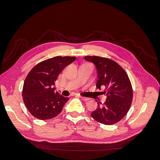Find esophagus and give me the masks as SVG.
Instances as JSON below:
<instances>
[{"instance_id":"34e87169","label":"esophagus","mask_w":160,"mask_h":160,"mask_svg":"<svg viewBox=\"0 0 160 160\" xmlns=\"http://www.w3.org/2000/svg\"><path fill=\"white\" fill-rule=\"evenodd\" d=\"M79 98H80L82 100H83V101H88V100H89V98H85V97L79 96Z\"/></svg>"}]
</instances>
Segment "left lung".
<instances>
[{
	"instance_id": "8db88e82",
	"label": "left lung",
	"mask_w": 160,
	"mask_h": 160,
	"mask_svg": "<svg viewBox=\"0 0 160 160\" xmlns=\"http://www.w3.org/2000/svg\"><path fill=\"white\" fill-rule=\"evenodd\" d=\"M84 59L95 65L98 72L96 87L107 97L105 103L98 102V108L91 114L97 122L113 125L122 119L132 105L133 89L125 70L115 61L108 58L86 56Z\"/></svg>"
}]
</instances>
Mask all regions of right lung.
Here are the masks:
<instances>
[{
	"label": "right lung",
	"mask_w": 160,
	"mask_h": 160,
	"mask_svg": "<svg viewBox=\"0 0 160 160\" xmlns=\"http://www.w3.org/2000/svg\"><path fill=\"white\" fill-rule=\"evenodd\" d=\"M76 57L57 56L36 65L24 82L22 98L28 111L34 117L49 119L56 117L69 98L55 93V81L65 67Z\"/></svg>",
	"instance_id": "right-lung-1"
}]
</instances>
